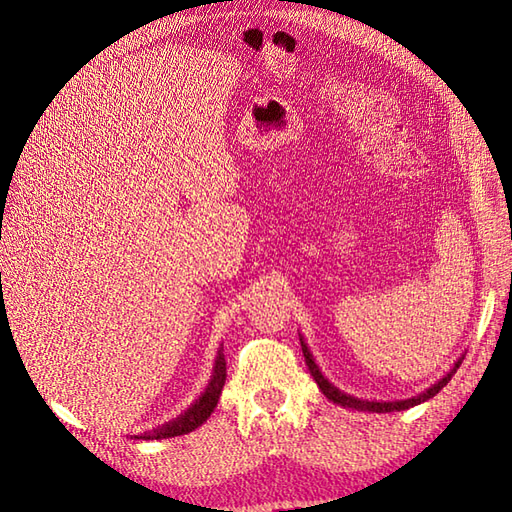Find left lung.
Listing matches in <instances>:
<instances>
[{
  "label": "left lung",
  "mask_w": 512,
  "mask_h": 512,
  "mask_svg": "<svg viewBox=\"0 0 512 512\" xmlns=\"http://www.w3.org/2000/svg\"><path fill=\"white\" fill-rule=\"evenodd\" d=\"M299 339H301V350H303V356H305V363H307V367H309V374L314 376V380H316V384H318V389L322 391V395L327 397L329 401H333V404H337V406L352 408V410H359V412H378V414H384V412L408 410V408H414V406H418V404H423V401L431 399L433 395H438V393L444 389V386L448 384V380H451V378L455 376V371L459 369V365H461V361H463V354H461L446 376H442L436 384H431L429 389H425L423 393H418V395H414V397L395 399V401H378V399L371 401V399H361V397L348 395V393H344L342 389H337L335 384H331L329 378H324L320 367H318L316 361H314V354L309 352V348H307V344H305V339H303L301 333H299Z\"/></svg>",
  "instance_id": "8db88e82"
}]
</instances>
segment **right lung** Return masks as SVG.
Here are the masks:
<instances>
[{
    "mask_svg": "<svg viewBox=\"0 0 512 512\" xmlns=\"http://www.w3.org/2000/svg\"><path fill=\"white\" fill-rule=\"evenodd\" d=\"M226 382V361H224V348L220 344L218 356H215L213 363V371H211V380L207 384V389L200 393V397L194 401V404L183 410L173 421H168L164 425H158L156 429L145 431L141 436H132L134 440H164V438H175V436H183V433H190L196 427L203 425L207 418L211 416V412L215 410L224 389Z\"/></svg>",
    "mask_w": 512,
    "mask_h": 512,
    "instance_id": "obj_1",
    "label": "right lung"
}]
</instances>
